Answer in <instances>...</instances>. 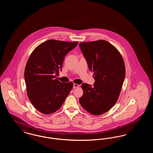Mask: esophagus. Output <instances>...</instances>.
Segmentation results:
<instances>
[{
    "label": "esophagus",
    "mask_w": 153,
    "mask_h": 153,
    "mask_svg": "<svg viewBox=\"0 0 153 153\" xmlns=\"http://www.w3.org/2000/svg\"><path fill=\"white\" fill-rule=\"evenodd\" d=\"M80 85H78V84H73V88H76L79 87Z\"/></svg>",
    "instance_id": "obj_1"
}]
</instances>
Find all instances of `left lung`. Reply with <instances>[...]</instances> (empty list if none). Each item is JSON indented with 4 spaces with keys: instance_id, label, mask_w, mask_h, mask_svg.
Here are the masks:
<instances>
[{
    "instance_id": "obj_1",
    "label": "left lung",
    "mask_w": 153,
    "mask_h": 153,
    "mask_svg": "<svg viewBox=\"0 0 153 153\" xmlns=\"http://www.w3.org/2000/svg\"><path fill=\"white\" fill-rule=\"evenodd\" d=\"M79 46L95 80L93 87L82 84L83 95L79 102L88 112L100 115L119 98L126 74L123 59L116 48L104 40L82 42Z\"/></svg>"
}]
</instances>
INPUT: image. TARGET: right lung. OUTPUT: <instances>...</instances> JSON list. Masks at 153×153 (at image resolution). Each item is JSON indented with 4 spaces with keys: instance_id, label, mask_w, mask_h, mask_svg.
I'll return each mask as SVG.
<instances>
[{
    "instance_id": "1",
    "label": "right lung",
    "mask_w": 153,
    "mask_h": 153,
    "mask_svg": "<svg viewBox=\"0 0 153 153\" xmlns=\"http://www.w3.org/2000/svg\"><path fill=\"white\" fill-rule=\"evenodd\" d=\"M77 44L51 39L38 45L31 54L25 80L30 101L41 113L57 111L72 89L73 82H61L56 77L62 71L66 55Z\"/></svg>"
}]
</instances>
